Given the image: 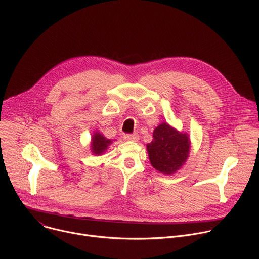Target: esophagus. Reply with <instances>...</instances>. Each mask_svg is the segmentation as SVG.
<instances>
[{
    "mask_svg": "<svg viewBox=\"0 0 259 259\" xmlns=\"http://www.w3.org/2000/svg\"><path fill=\"white\" fill-rule=\"evenodd\" d=\"M124 138L128 141H137L139 139V135L136 133L135 134H127V135H125Z\"/></svg>",
    "mask_w": 259,
    "mask_h": 259,
    "instance_id": "1",
    "label": "esophagus"
}]
</instances>
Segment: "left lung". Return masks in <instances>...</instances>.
Returning a JSON list of instances; mask_svg holds the SVG:
<instances>
[{"instance_id":"obj_1","label":"left lung","mask_w":259,"mask_h":259,"mask_svg":"<svg viewBox=\"0 0 259 259\" xmlns=\"http://www.w3.org/2000/svg\"><path fill=\"white\" fill-rule=\"evenodd\" d=\"M146 150L152 166L158 172L172 175L182 168L189 159L190 135L163 122L155 128L154 139L146 144Z\"/></svg>"}]
</instances>
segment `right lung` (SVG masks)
Segmentation results:
<instances>
[{"label":"right lung","instance_id":"add662e5","mask_svg":"<svg viewBox=\"0 0 259 259\" xmlns=\"http://www.w3.org/2000/svg\"><path fill=\"white\" fill-rule=\"evenodd\" d=\"M112 139L106 138L99 131H94L91 136L90 152L95 156H101L108 149V146L113 143Z\"/></svg>","mask_w":259,"mask_h":259}]
</instances>
